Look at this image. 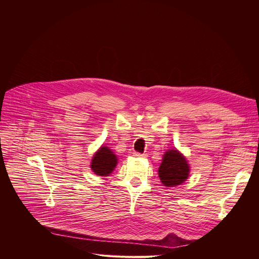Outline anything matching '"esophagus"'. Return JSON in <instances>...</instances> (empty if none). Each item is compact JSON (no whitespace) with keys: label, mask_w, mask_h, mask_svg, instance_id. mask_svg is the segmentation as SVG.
I'll list each match as a JSON object with an SVG mask.
<instances>
[{"label":"esophagus","mask_w":259,"mask_h":259,"mask_svg":"<svg viewBox=\"0 0 259 259\" xmlns=\"http://www.w3.org/2000/svg\"><path fill=\"white\" fill-rule=\"evenodd\" d=\"M134 156H136V158H145V156H147V154H142V153L135 152V153H134Z\"/></svg>","instance_id":"34e87169"}]
</instances>
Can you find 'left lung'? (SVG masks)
Returning <instances> with one entry per match:
<instances>
[{"instance_id":"1","label":"left lung","mask_w":259,"mask_h":259,"mask_svg":"<svg viewBox=\"0 0 259 259\" xmlns=\"http://www.w3.org/2000/svg\"><path fill=\"white\" fill-rule=\"evenodd\" d=\"M190 165L186 156L176 148L168 149L163 154L158 169L161 183L165 187H176L184 184L189 177Z\"/></svg>"}]
</instances>
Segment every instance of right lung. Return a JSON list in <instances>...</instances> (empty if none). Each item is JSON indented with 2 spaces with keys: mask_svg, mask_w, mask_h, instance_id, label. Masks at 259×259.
<instances>
[{
  "mask_svg": "<svg viewBox=\"0 0 259 259\" xmlns=\"http://www.w3.org/2000/svg\"><path fill=\"white\" fill-rule=\"evenodd\" d=\"M117 164V156L107 146H101L93 155L91 161V169L97 176L106 177L114 170Z\"/></svg>",
  "mask_w": 259,
  "mask_h": 259,
  "instance_id": "1",
  "label": "right lung"
}]
</instances>
